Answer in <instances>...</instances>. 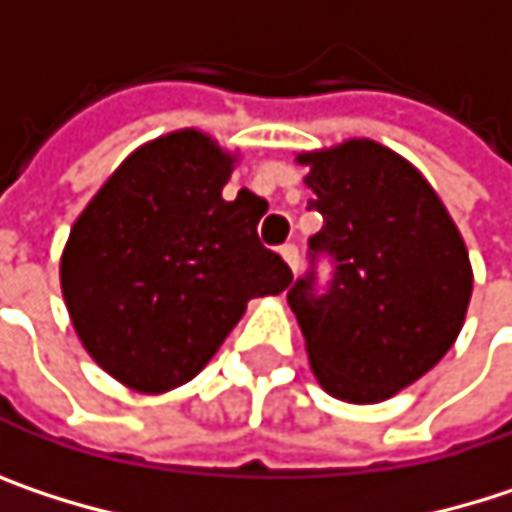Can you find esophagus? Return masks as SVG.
<instances>
[{"instance_id":"esophagus-1","label":"esophagus","mask_w":512,"mask_h":512,"mask_svg":"<svg viewBox=\"0 0 512 512\" xmlns=\"http://www.w3.org/2000/svg\"><path fill=\"white\" fill-rule=\"evenodd\" d=\"M281 257L287 260V266H290L293 275H296L299 266H302V260H299V246H296V243H284V246H281Z\"/></svg>"}]
</instances>
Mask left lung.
<instances>
[{"instance_id": "1", "label": "left lung", "mask_w": 512, "mask_h": 512, "mask_svg": "<svg viewBox=\"0 0 512 512\" xmlns=\"http://www.w3.org/2000/svg\"><path fill=\"white\" fill-rule=\"evenodd\" d=\"M323 228L311 269L287 302L317 382L338 400L379 403L454 347L471 299V263L454 219L424 174L370 139L299 154ZM336 263L316 293V257Z\"/></svg>"}]
</instances>
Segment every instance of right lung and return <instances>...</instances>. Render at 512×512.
Masks as SVG:
<instances>
[{"label": "right lung", "instance_id": "add662e5", "mask_svg": "<svg viewBox=\"0 0 512 512\" xmlns=\"http://www.w3.org/2000/svg\"><path fill=\"white\" fill-rule=\"evenodd\" d=\"M237 156L198 130L127 156L73 222L61 293L73 329L109 376L142 394L204 370L246 314L278 296L290 266L257 240L266 201L222 189Z\"/></svg>", "mask_w": 512, "mask_h": 512}]
</instances>
